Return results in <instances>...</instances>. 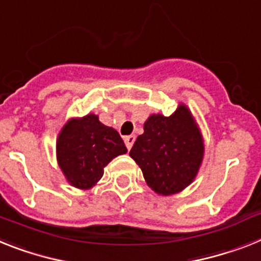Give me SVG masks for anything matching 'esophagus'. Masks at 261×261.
Listing matches in <instances>:
<instances>
[{"label":"esophagus","instance_id":"34e87169","mask_svg":"<svg viewBox=\"0 0 261 261\" xmlns=\"http://www.w3.org/2000/svg\"><path fill=\"white\" fill-rule=\"evenodd\" d=\"M135 142V135H128V137H124V143H126L127 150H130L133 147V144Z\"/></svg>","mask_w":261,"mask_h":261}]
</instances>
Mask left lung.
Listing matches in <instances>:
<instances>
[{
    "mask_svg": "<svg viewBox=\"0 0 261 261\" xmlns=\"http://www.w3.org/2000/svg\"><path fill=\"white\" fill-rule=\"evenodd\" d=\"M137 138L130 156L141 167L152 191L170 196L191 185L204 156V139L185 103L170 117L151 114Z\"/></svg>",
    "mask_w": 261,
    "mask_h": 261,
    "instance_id": "1",
    "label": "left lung"
}]
</instances>
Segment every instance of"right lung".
<instances>
[{
    "label": "right lung",
    "instance_id": "obj_1",
    "mask_svg": "<svg viewBox=\"0 0 261 261\" xmlns=\"http://www.w3.org/2000/svg\"><path fill=\"white\" fill-rule=\"evenodd\" d=\"M57 162L67 183L90 190L103 176V168L127 148L117 130L105 126L95 114L70 118L56 144Z\"/></svg>",
    "mask_w": 261,
    "mask_h": 261
}]
</instances>
